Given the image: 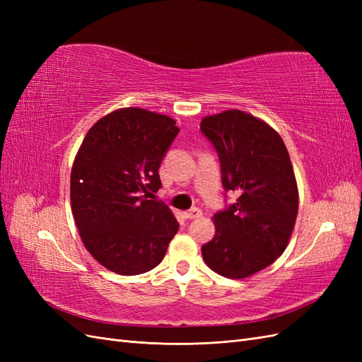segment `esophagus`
I'll use <instances>...</instances> for the list:
<instances>
[{
	"label": "esophagus",
	"instance_id": "1",
	"mask_svg": "<svg viewBox=\"0 0 362 362\" xmlns=\"http://www.w3.org/2000/svg\"><path fill=\"white\" fill-rule=\"evenodd\" d=\"M184 216H185V218H190V221H193V218H198L202 216V210H199V208H192V210L185 211Z\"/></svg>",
	"mask_w": 362,
	"mask_h": 362
}]
</instances>
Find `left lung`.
Masks as SVG:
<instances>
[{
    "label": "left lung",
    "mask_w": 362,
    "mask_h": 362,
    "mask_svg": "<svg viewBox=\"0 0 362 362\" xmlns=\"http://www.w3.org/2000/svg\"><path fill=\"white\" fill-rule=\"evenodd\" d=\"M201 131L217 151L225 192L238 194L214 214L202 257L218 275L247 278L275 262L293 233L299 193L288 151L275 129L242 110L206 116Z\"/></svg>",
    "instance_id": "1"
}]
</instances>
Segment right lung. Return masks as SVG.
<instances>
[{"mask_svg": "<svg viewBox=\"0 0 362 362\" xmlns=\"http://www.w3.org/2000/svg\"><path fill=\"white\" fill-rule=\"evenodd\" d=\"M169 116L119 108L87 131L71 172V206L90 255L119 275L157 267L178 233L169 206L148 194L161 187L158 168L178 136Z\"/></svg>", "mask_w": 362, "mask_h": 362, "instance_id": "add662e5", "label": "right lung"}]
</instances>
